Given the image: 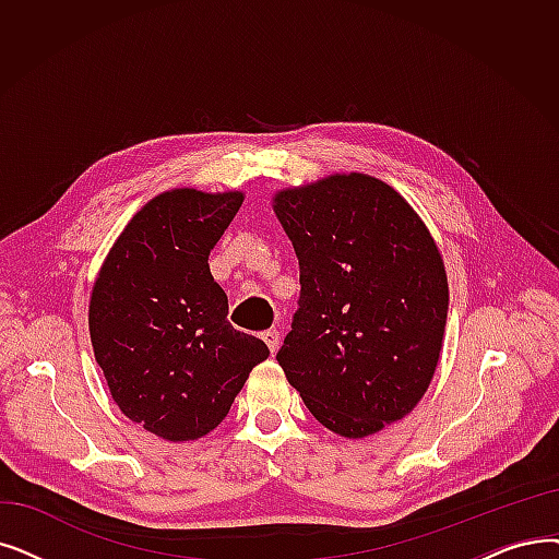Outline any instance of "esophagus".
Instances as JSON below:
<instances>
[{"mask_svg": "<svg viewBox=\"0 0 559 559\" xmlns=\"http://www.w3.org/2000/svg\"><path fill=\"white\" fill-rule=\"evenodd\" d=\"M262 340L266 343V347H270V352H272V354H276L278 345H281V333H278L276 329H270V331H264V333H262Z\"/></svg>", "mask_w": 559, "mask_h": 559, "instance_id": "esophagus-1", "label": "esophagus"}]
</instances>
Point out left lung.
<instances>
[{
	"label": "left lung",
	"instance_id": "obj_1",
	"mask_svg": "<svg viewBox=\"0 0 559 559\" xmlns=\"http://www.w3.org/2000/svg\"><path fill=\"white\" fill-rule=\"evenodd\" d=\"M274 212L301 283L276 354L287 381L345 439L402 420L427 393L448 320V276L427 226L366 174L283 189Z\"/></svg>",
	"mask_w": 559,
	"mask_h": 559
}]
</instances>
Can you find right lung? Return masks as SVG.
I'll return each instance as SVG.
<instances>
[{"label":"right lung","mask_w":559,"mask_h":559,"mask_svg":"<svg viewBox=\"0 0 559 559\" xmlns=\"http://www.w3.org/2000/svg\"><path fill=\"white\" fill-rule=\"evenodd\" d=\"M245 193L171 189L118 235L88 304L91 345L118 408L166 441H197L230 411L270 356L230 326L210 251Z\"/></svg>","instance_id":"right-lung-1"}]
</instances>
